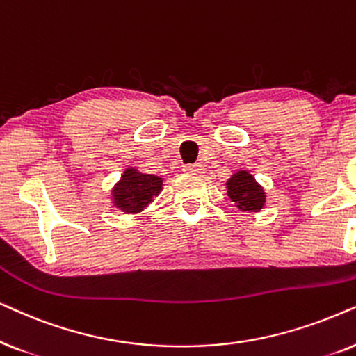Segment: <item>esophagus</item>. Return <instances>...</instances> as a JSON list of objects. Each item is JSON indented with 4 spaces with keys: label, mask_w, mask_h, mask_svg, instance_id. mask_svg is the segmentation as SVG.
Segmentation results:
<instances>
[{
    "label": "esophagus",
    "mask_w": 356,
    "mask_h": 356,
    "mask_svg": "<svg viewBox=\"0 0 356 356\" xmlns=\"http://www.w3.org/2000/svg\"><path fill=\"white\" fill-rule=\"evenodd\" d=\"M205 168H203L202 164H188L184 168V172L186 174H191V175H200Z\"/></svg>",
    "instance_id": "esophagus-1"
}]
</instances>
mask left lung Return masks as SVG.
Here are the masks:
<instances>
[{
	"instance_id": "left-lung-1",
	"label": "left lung",
	"mask_w": 356,
	"mask_h": 356,
	"mask_svg": "<svg viewBox=\"0 0 356 356\" xmlns=\"http://www.w3.org/2000/svg\"><path fill=\"white\" fill-rule=\"evenodd\" d=\"M227 197L241 211L257 213L265 205L264 187L249 170H238L226 182Z\"/></svg>"
}]
</instances>
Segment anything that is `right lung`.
I'll list each match as a JSON object with an SVG mask.
<instances>
[{
    "instance_id": "add662e5",
    "label": "right lung",
    "mask_w": 356,
    "mask_h": 356,
    "mask_svg": "<svg viewBox=\"0 0 356 356\" xmlns=\"http://www.w3.org/2000/svg\"><path fill=\"white\" fill-rule=\"evenodd\" d=\"M163 191V179L154 174L140 172L136 168L123 170L120 181L112 188L111 198L117 210L129 215L143 211Z\"/></svg>"
}]
</instances>
